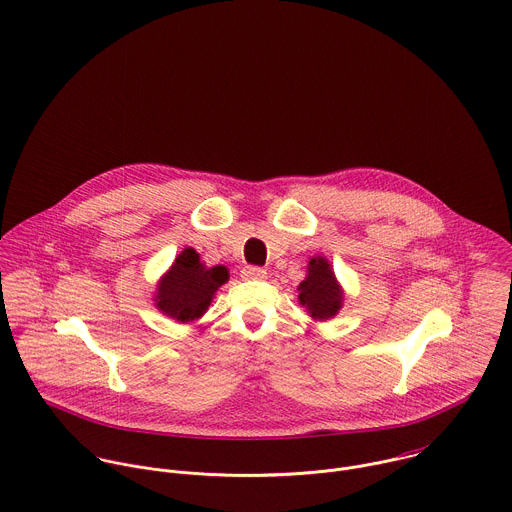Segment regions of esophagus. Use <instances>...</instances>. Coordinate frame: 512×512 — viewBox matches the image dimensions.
<instances>
[{
    "label": "esophagus",
    "mask_w": 512,
    "mask_h": 512,
    "mask_svg": "<svg viewBox=\"0 0 512 512\" xmlns=\"http://www.w3.org/2000/svg\"><path fill=\"white\" fill-rule=\"evenodd\" d=\"M241 277H243V279H249V281H261V279L267 277V271L261 269V267H245V269L241 271Z\"/></svg>",
    "instance_id": "obj_1"
}]
</instances>
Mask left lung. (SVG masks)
<instances>
[{
    "mask_svg": "<svg viewBox=\"0 0 512 512\" xmlns=\"http://www.w3.org/2000/svg\"><path fill=\"white\" fill-rule=\"evenodd\" d=\"M307 279L299 285V303L307 307L314 320H328L338 314L344 301L342 287L338 285L330 263L324 257L308 261Z\"/></svg>",
    "mask_w": 512,
    "mask_h": 512,
    "instance_id": "8db88e82",
    "label": "left lung"
}]
</instances>
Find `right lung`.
Returning a JSON list of instances; mask_svg holds the SVG:
<instances>
[{"label":"right lung","mask_w":512,"mask_h":512,"mask_svg":"<svg viewBox=\"0 0 512 512\" xmlns=\"http://www.w3.org/2000/svg\"><path fill=\"white\" fill-rule=\"evenodd\" d=\"M229 279L223 265L205 267L196 249H184L156 289V307L178 322H192L204 314L215 291Z\"/></svg>","instance_id":"add662e5"}]
</instances>
